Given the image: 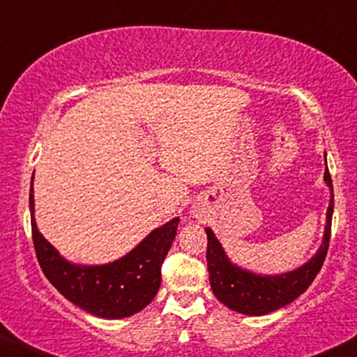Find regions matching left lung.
I'll use <instances>...</instances> for the list:
<instances>
[{"mask_svg":"<svg viewBox=\"0 0 357 357\" xmlns=\"http://www.w3.org/2000/svg\"><path fill=\"white\" fill-rule=\"evenodd\" d=\"M324 179L331 188V203L328 208L323 244L316 256L296 271L279 274V276H259V274L244 271L238 266L231 264L213 231L209 227L206 229V234H208L206 259H208L209 282H211L214 296L225 306L233 311L243 312V314L263 316L293 303L314 281L317 273L323 268L326 255H328L334 209L333 179H331L328 167H326Z\"/></svg>","mask_w":357,"mask_h":357,"instance_id":"obj_1","label":"left lung"}]
</instances>
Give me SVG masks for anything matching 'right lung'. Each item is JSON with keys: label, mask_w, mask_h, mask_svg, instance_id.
Listing matches in <instances>:
<instances>
[{"label": "right lung", "mask_w": 357, "mask_h": 357, "mask_svg": "<svg viewBox=\"0 0 357 357\" xmlns=\"http://www.w3.org/2000/svg\"><path fill=\"white\" fill-rule=\"evenodd\" d=\"M29 209L38 263L51 284L73 304L98 317L119 319L136 314L153 301L161 284V264L176 238L178 218L154 229L130 255L114 263L78 266L63 259L38 231L33 216V184Z\"/></svg>", "instance_id": "right-lung-1"}]
</instances>
